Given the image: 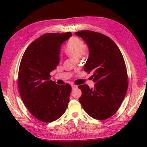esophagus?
Masks as SVG:
<instances>
[{
  "instance_id": "1",
  "label": "esophagus",
  "mask_w": 147,
  "mask_h": 147,
  "mask_svg": "<svg viewBox=\"0 0 147 147\" xmlns=\"http://www.w3.org/2000/svg\"><path fill=\"white\" fill-rule=\"evenodd\" d=\"M71 86H72V90H74V89H75V88L77 87L76 85H75V84H72V85H71Z\"/></svg>"
}]
</instances>
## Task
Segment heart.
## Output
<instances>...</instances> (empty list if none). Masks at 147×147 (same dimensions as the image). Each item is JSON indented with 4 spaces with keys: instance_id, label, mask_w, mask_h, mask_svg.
Listing matches in <instances>:
<instances>
[{
    "instance_id": "heart-1",
    "label": "heart",
    "mask_w": 147,
    "mask_h": 147,
    "mask_svg": "<svg viewBox=\"0 0 147 147\" xmlns=\"http://www.w3.org/2000/svg\"><path fill=\"white\" fill-rule=\"evenodd\" d=\"M65 52L74 59L86 57L89 53L83 40L77 37H72L67 43Z\"/></svg>"
}]
</instances>
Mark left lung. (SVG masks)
Segmentation results:
<instances>
[{"label": "left lung", "mask_w": 147, "mask_h": 147, "mask_svg": "<svg viewBox=\"0 0 147 147\" xmlns=\"http://www.w3.org/2000/svg\"><path fill=\"white\" fill-rule=\"evenodd\" d=\"M75 34L85 41L90 55L84 70L96 83L94 88L80 85L82 92L79 98L84 110L93 118L104 120L117 112L125 97L127 74L123 55L112 39L91 30H82Z\"/></svg>", "instance_id": "obj_1"}]
</instances>
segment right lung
I'll return each mask as SVG.
<instances>
[{"mask_svg": "<svg viewBox=\"0 0 147 147\" xmlns=\"http://www.w3.org/2000/svg\"><path fill=\"white\" fill-rule=\"evenodd\" d=\"M72 33H47L30 43L22 57L18 72L20 94L26 108L44 123L59 118L65 112L72 87L50 80L59 62L62 43Z\"/></svg>", "mask_w": 147, "mask_h": 147, "instance_id": "right-lung-1", "label": "right lung"}]
</instances>
